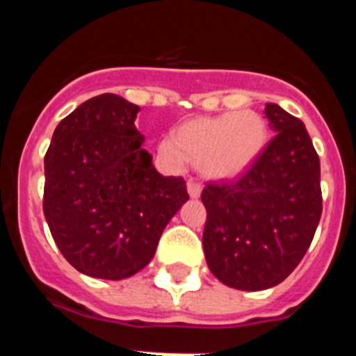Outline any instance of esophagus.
I'll return each mask as SVG.
<instances>
[{"label": "esophagus", "instance_id": "esophagus-1", "mask_svg": "<svg viewBox=\"0 0 356 356\" xmlns=\"http://www.w3.org/2000/svg\"><path fill=\"white\" fill-rule=\"evenodd\" d=\"M201 184L200 181H196L194 180V178H188V181H187V191H188V194H191V197H197L201 194Z\"/></svg>", "mask_w": 356, "mask_h": 356}]
</instances>
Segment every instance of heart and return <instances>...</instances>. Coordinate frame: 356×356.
Wrapping results in <instances>:
<instances>
[{"label":"heart","mask_w":356,"mask_h":356,"mask_svg":"<svg viewBox=\"0 0 356 356\" xmlns=\"http://www.w3.org/2000/svg\"><path fill=\"white\" fill-rule=\"evenodd\" d=\"M267 140L266 118L257 110L244 108L185 122L176 135L160 140L159 153L176 169L194 160L209 178L232 180L253 165Z\"/></svg>","instance_id":"b5f03b06"}]
</instances>
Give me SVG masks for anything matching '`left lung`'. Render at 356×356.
<instances>
[{
    "mask_svg": "<svg viewBox=\"0 0 356 356\" xmlns=\"http://www.w3.org/2000/svg\"><path fill=\"white\" fill-rule=\"evenodd\" d=\"M275 131L254 163L235 180L209 181L203 250L217 280L241 291L284 282L307 253L323 212L321 165L303 122L276 103Z\"/></svg>",
    "mask_w": 356,
    "mask_h": 356,
    "instance_id": "8db88e82",
    "label": "left lung"
}]
</instances>
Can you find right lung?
Instances as JSON below:
<instances>
[{"label": "right lung", "mask_w": 356, "mask_h": 356, "mask_svg": "<svg viewBox=\"0 0 356 356\" xmlns=\"http://www.w3.org/2000/svg\"><path fill=\"white\" fill-rule=\"evenodd\" d=\"M139 106L115 94L62 119L44 156L42 209L65 260L92 278L122 280L149 264L163 228L188 200L162 176L135 128Z\"/></svg>", "instance_id": "1"}]
</instances>
